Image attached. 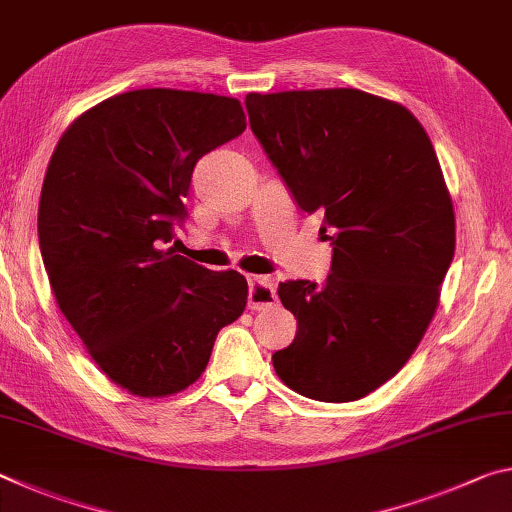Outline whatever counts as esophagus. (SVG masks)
<instances>
[{"instance_id": "1", "label": "esophagus", "mask_w": 512, "mask_h": 512, "mask_svg": "<svg viewBox=\"0 0 512 512\" xmlns=\"http://www.w3.org/2000/svg\"><path fill=\"white\" fill-rule=\"evenodd\" d=\"M275 280L266 275L248 277V307L250 309H268L275 305Z\"/></svg>"}]
</instances>
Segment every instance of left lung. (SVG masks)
Returning <instances> with one entry per match:
<instances>
[{"label": "left lung", "instance_id": "obj_1", "mask_svg": "<svg viewBox=\"0 0 512 512\" xmlns=\"http://www.w3.org/2000/svg\"><path fill=\"white\" fill-rule=\"evenodd\" d=\"M246 110L334 246L323 284L280 282L298 332L273 368L309 400H361L411 359L452 264L456 219L436 151L402 103L354 88L250 92Z\"/></svg>", "mask_w": 512, "mask_h": 512}]
</instances>
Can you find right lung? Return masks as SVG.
I'll return each mask as SVG.
<instances>
[{
    "label": "right lung",
    "instance_id": "1",
    "mask_svg": "<svg viewBox=\"0 0 512 512\" xmlns=\"http://www.w3.org/2000/svg\"><path fill=\"white\" fill-rule=\"evenodd\" d=\"M239 99L149 88L76 117L51 155L38 237L67 323L112 384L169 397L203 375L248 282L160 244L185 219L196 162L244 133Z\"/></svg>",
    "mask_w": 512,
    "mask_h": 512
}]
</instances>
